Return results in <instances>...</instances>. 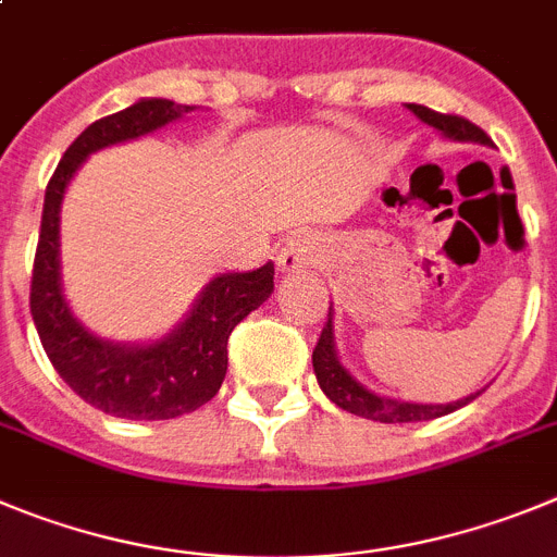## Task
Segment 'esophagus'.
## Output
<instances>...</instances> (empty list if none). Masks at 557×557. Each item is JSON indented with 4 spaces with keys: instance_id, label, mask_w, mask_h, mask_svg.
I'll list each match as a JSON object with an SVG mask.
<instances>
[{
    "instance_id": "1",
    "label": "esophagus",
    "mask_w": 557,
    "mask_h": 557,
    "mask_svg": "<svg viewBox=\"0 0 557 557\" xmlns=\"http://www.w3.org/2000/svg\"><path fill=\"white\" fill-rule=\"evenodd\" d=\"M319 258H322L319 238L310 233H294L280 249L277 267L283 272H308V269L319 267Z\"/></svg>"
}]
</instances>
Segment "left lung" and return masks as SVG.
I'll return each mask as SVG.
<instances>
[{"label":"left lung","instance_id":"8db88e82","mask_svg":"<svg viewBox=\"0 0 557 557\" xmlns=\"http://www.w3.org/2000/svg\"><path fill=\"white\" fill-rule=\"evenodd\" d=\"M410 113L422 119L430 127L441 129V135H447L453 141H474V144H491L488 135L472 124L469 119L455 116V113H438V110H430L424 104H408ZM313 372L322 391L327 394L330 403L338 405L341 410H349L355 416H363V419H372V422L383 424H403V422H428V419H438V416H447L453 410L463 408V405L472 403L478 394L472 397L458 399V403L449 405H413V403H397V399H385L366 391L352 374L341 366L338 355L333 347V313H327V322H324L322 335L315 341L313 349Z\"/></svg>","mask_w":557,"mask_h":557}]
</instances>
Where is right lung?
I'll return each mask as SVG.
<instances>
[{"label":"right lung","mask_w":557,"mask_h":557,"mask_svg":"<svg viewBox=\"0 0 557 557\" xmlns=\"http://www.w3.org/2000/svg\"><path fill=\"white\" fill-rule=\"evenodd\" d=\"M191 110L194 104L141 99L133 108L99 119L85 127L60 158L44 197L29 283L35 330L63 383L91 408L119 419H174L210 403L227 374L230 333L274 290V263L247 274H222L210 280L191 315L172 335L149 347H119L94 338L69 313L58 272L60 199L69 180L97 149L152 133Z\"/></svg>","instance_id":"obj_1"}]
</instances>
